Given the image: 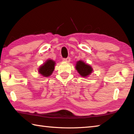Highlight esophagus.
Wrapping results in <instances>:
<instances>
[{
  "label": "esophagus",
  "instance_id": "obj_1",
  "mask_svg": "<svg viewBox=\"0 0 134 134\" xmlns=\"http://www.w3.org/2000/svg\"><path fill=\"white\" fill-rule=\"evenodd\" d=\"M63 61L65 62H67V63H69L70 62V57H67L66 58H64L63 59Z\"/></svg>",
  "mask_w": 134,
  "mask_h": 134
}]
</instances>
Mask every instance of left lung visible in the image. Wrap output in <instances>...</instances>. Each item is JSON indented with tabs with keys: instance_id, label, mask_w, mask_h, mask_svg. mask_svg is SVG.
Instances as JSON below:
<instances>
[{
	"instance_id": "1",
	"label": "left lung",
	"mask_w": 134,
	"mask_h": 134,
	"mask_svg": "<svg viewBox=\"0 0 134 134\" xmlns=\"http://www.w3.org/2000/svg\"><path fill=\"white\" fill-rule=\"evenodd\" d=\"M76 69L77 70L79 73L82 77H86L91 74L92 72V68L89 65L85 64L82 61H79L77 62Z\"/></svg>"
}]
</instances>
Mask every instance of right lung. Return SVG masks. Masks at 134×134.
<instances>
[{
    "mask_svg": "<svg viewBox=\"0 0 134 134\" xmlns=\"http://www.w3.org/2000/svg\"><path fill=\"white\" fill-rule=\"evenodd\" d=\"M55 62L51 60H48L39 69V72L44 77L50 76L53 72L55 66Z\"/></svg>",
    "mask_w": 134,
    "mask_h": 134,
    "instance_id": "1",
    "label": "right lung"
}]
</instances>
